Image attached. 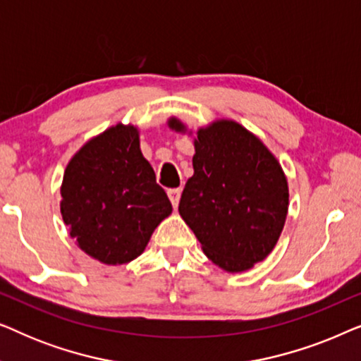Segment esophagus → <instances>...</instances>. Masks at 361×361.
Wrapping results in <instances>:
<instances>
[{
    "label": "esophagus",
    "instance_id": "obj_1",
    "mask_svg": "<svg viewBox=\"0 0 361 361\" xmlns=\"http://www.w3.org/2000/svg\"><path fill=\"white\" fill-rule=\"evenodd\" d=\"M167 195H169V199L172 202V207L177 209V205H179V200H180V189H169L167 190Z\"/></svg>",
    "mask_w": 361,
    "mask_h": 361
}]
</instances>
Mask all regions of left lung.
Masks as SVG:
<instances>
[{
	"instance_id": "left-lung-1",
	"label": "left lung",
	"mask_w": 361,
	"mask_h": 361,
	"mask_svg": "<svg viewBox=\"0 0 361 361\" xmlns=\"http://www.w3.org/2000/svg\"><path fill=\"white\" fill-rule=\"evenodd\" d=\"M169 128L185 133L171 118ZM194 176L187 180L179 214L216 266L241 273L263 261L283 231L288 180L278 159L246 128L220 120L194 140Z\"/></svg>"
}]
</instances>
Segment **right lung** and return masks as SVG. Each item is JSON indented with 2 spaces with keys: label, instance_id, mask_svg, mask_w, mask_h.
<instances>
[{
  "label": "right lung",
  "instance_id": "right-lung-1",
  "mask_svg": "<svg viewBox=\"0 0 361 361\" xmlns=\"http://www.w3.org/2000/svg\"><path fill=\"white\" fill-rule=\"evenodd\" d=\"M61 212L78 248L105 264L145 251L172 205L140 149L131 125L108 128L72 157L63 172Z\"/></svg>",
  "mask_w": 361,
  "mask_h": 361
}]
</instances>
